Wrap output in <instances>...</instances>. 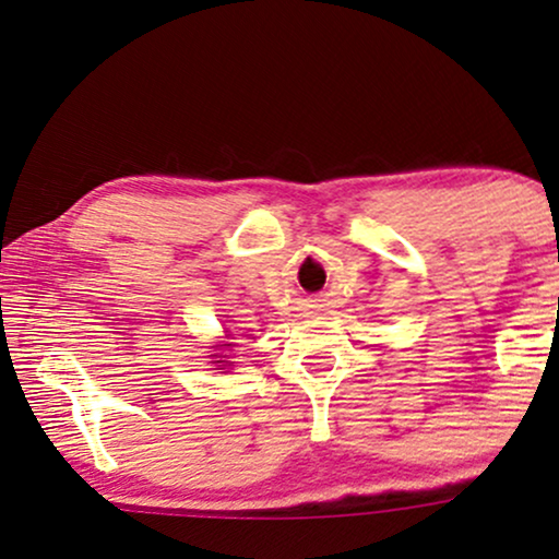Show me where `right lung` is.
<instances>
[{"mask_svg":"<svg viewBox=\"0 0 559 559\" xmlns=\"http://www.w3.org/2000/svg\"><path fill=\"white\" fill-rule=\"evenodd\" d=\"M217 347H229V345H217ZM210 357H222V355H210ZM214 362H217V370H225V366H227V360H214Z\"/></svg>","mask_w":559,"mask_h":559,"instance_id":"1","label":"right lung"}]
</instances>
